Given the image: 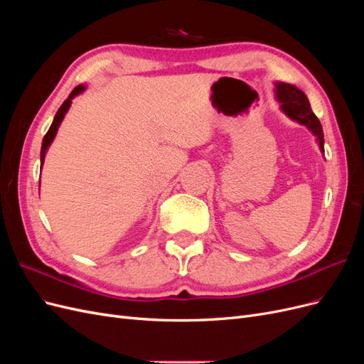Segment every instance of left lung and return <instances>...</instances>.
<instances>
[{
  "label": "left lung",
  "instance_id": "8db88e82",
  "mask_svg": "<svg viewBox=\"0 0 364 364\" xmlns=\"http://www.w3.org/2000/svg\"><path fill=\"white\" fill-rule=\"evenodd\" d=\"M274 86H277L274 92H277V100L281 105V111L289 118L310 129L318 142V149L323 153V130L321 126V121L317 119V117L311 111V106L306 95L299 90V87H296L290 83L277 82Z\"/></svg>",
  "mask_w": 364,
  "mask_h": 364
}]
</instances>
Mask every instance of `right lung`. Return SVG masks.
I'll return each mask as SVG.
<instances>
[{"mask_svg":"<svg viewBox=\"0 0 364 364\" xmlns=\"http://www.w3.org/2000/svg\"><path fill=\"white\" fill-rule=\"evenodd\" d=\"M83 91H85V86H83V85H79L77 87H74L73 92L70 94V97H68L67 100H65V102L62 103V106L59 107V111L56 112V117H54L53 123H51V126H50V129H48V132H47V135L43 136V139H42V147H41V164H43V159H46V153H47V150H48L50 144L53 142L54 136H56V134H58V129H59V126H60V123H62V119H63L65 114L68 112V109H70V106H71V100H73V98H74L75 95L82 94Z\"/></svg>","mask_w":364,"mask_h":364,"instance_id":"right-lung-1","label":"right lung"}]
</instances>
